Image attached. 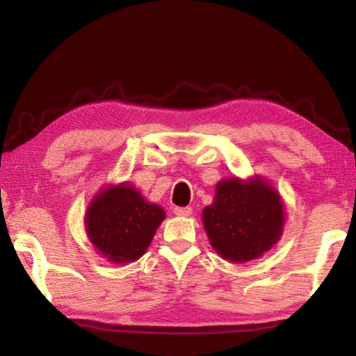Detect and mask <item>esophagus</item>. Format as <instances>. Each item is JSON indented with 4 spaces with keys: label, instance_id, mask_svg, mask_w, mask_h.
<instances>
[{
    "label": "esophagus",
    "instance_id": "esophagus-1",
    "mask_svg": "<svg viewBox=\"0 0 356 356\" xmlns=\"http://www.w3.org/2000/svg\"><path fill=\"white\" fill-rule=\"evenodd\" d=\"M174 213L177 216H190L193 213L191 207H176L174 209Z\"/></svg>",
    "mask_w": 356,
    "mask_h": 356
}]
</instances>
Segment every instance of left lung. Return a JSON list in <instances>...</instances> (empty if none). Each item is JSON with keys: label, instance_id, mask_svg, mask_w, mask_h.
I'll use <instances>...</instances> for the list:
<instances>
[{"label": "left lung", "instance_id": "obj_1", "mask_svg": "<svg viewBox=\"0 0 356 356\" xmlns=\"http://www.w3.org/2000/svg\"><path fill=\"white\" fill-rule=\"evenodd\" d=\"M202 225L220 257L250 262L278 243L286 225L284 202L261 176L222 179L212 204L202 210Z\"/></svg>", "mask_w": 356, "mask_h": 356}]
</instances>
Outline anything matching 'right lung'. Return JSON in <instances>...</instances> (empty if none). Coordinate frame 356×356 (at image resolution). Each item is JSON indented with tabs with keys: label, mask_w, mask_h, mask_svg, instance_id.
<instances>
[{
	"label": "right lung",
	"mask_w": 356,
	"mask_h": 356,
	"mask_svg": "<svg viewBox=\"0 0 356 356\" xmlns=\"http://www.w3.org/2000/svg\"><path fill=\"white\" fill-rule=\"evenodd\" d=\"M165 210L149 202L129 182L95 193L84 215V229L95 251L108 262L130 264L147 251Z\"/></svg>",
	"instance_id": "right-lung-1"
}]
</instances>
